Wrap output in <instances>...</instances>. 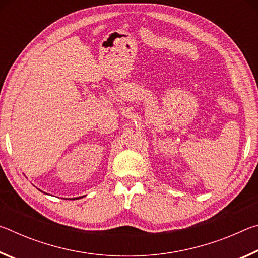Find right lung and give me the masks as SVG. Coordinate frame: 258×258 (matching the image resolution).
<instances>
[{"instance_id": "obj_1", "label": "right lung", "mask_w": 258, "mask_h": 258, "mask_svg": "<svg viewBox=\"0 0 258 258\" xmlns=\"http://www.w3.org/2000/svg\"><path fill=\"white\" fill-rule=\"evenodd\" d=\"M78 198H81V197H78ZM78 198H73V199H78Z\"/></svg>"}]
</instances>
